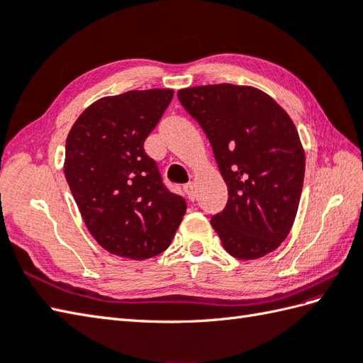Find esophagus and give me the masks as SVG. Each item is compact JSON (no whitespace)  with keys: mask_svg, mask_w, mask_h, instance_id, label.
I'll use <instances>...</instances> for the list:
<instances>
[{"mask_svg":"<svg viewBox=\"0 0 363 363\" xmlns=\"http://www.w3.org/2000/svg\"><path fill=\"white\" fill-rule=\"evenodd\" d=\"M184 194H186L187 199H190V201H194V199H195V184L194 182H187L186 186H184Z\"/></svg>","mask_w":363,"mask_h":363,"instance_id":"esophagus-1","label":"esophagus"}]
</instances>
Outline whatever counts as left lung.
<instances>
[{"label":"left lung","mask_w":363,"mask_h":363,"mask_svg":"<svg viewBox=\"0 0 363 363\" xmlns=\"http://www.w3.org/2000/svg\"><path fill=\"white\" fill-rule=\"evenodd\" d=\"M177 98L212 145L228 204L211 218L223 248L242 260L274 251L289 235L306 157L289 113L264 91L233 84L191 87Z\"/></svg>","instance_id":"obj_1"}]
</instances>
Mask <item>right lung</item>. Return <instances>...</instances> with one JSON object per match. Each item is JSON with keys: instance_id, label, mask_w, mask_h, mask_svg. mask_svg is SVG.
I'll return each instance as SVG.
<instances>
[{"instance_id": "add662e5", "label": "right lung", "mask_w": 363, "mask_h": 363, "mask_svg": "<svg viewBox=\"0 0 363 363\" xmlns=\"http://www.w3.org/2000/svg\"><path fill=\"white\" fill-rule=\"evenodd\" d=\"M172 98L167 89L101 98L67 137L65 179L90 234L115 256L143 260L164 252L187 211L143 150Z\"/></svg>"}]
</instances>
